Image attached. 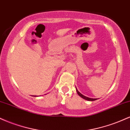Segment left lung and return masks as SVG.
Listing matches in <instances>:
<instances>
[{
    "label": "left lung",
    "mask_w": 130,
    "mask_h": 130,
    "mask_svg": "<svg viewBox=\"0 0 130 130\" xmlns=\"http://www.w3.org/2000/svg\"><path fill=\"white\" fill-rule=\"evenodd\" d=\"M76 92H77V94H78V95H79L80 97L83 98H84V100H88V101H95V100H97V99H96V98H91L87 97V96H84V95H83V94L80 93V92H79L78 90H77V89H76Z\"/></svg>",
    "instance_id": "1"
}]
</instances>
